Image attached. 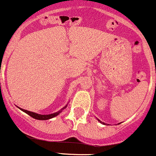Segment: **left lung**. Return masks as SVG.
<instances>
[{"label":"left lung","instance_id":"left-lung-1","mask_svg":"<svg viewBox=\"0 0 156 156\" xmlns=\"http://www.w3.org/2000/svg\"><path fill=\"white\" fill-rule=\"evenodd\" d=\"M97 119H98V121H100V122H101V124H103V125H107L106 123H104V122H102V121H100V120H99V119H98V118H97ZM118 125H119V124H118Z\"/></svg>","mask_w":156,"mask_h":156}]
</instances>
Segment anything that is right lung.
Wrapping results in <instances>:
<instances>
[{"mask_svg":"<svg viewBox=\"0 0 156 156\" xmlns=\"http://www.w3.org/2000/svg\"><path fill=\"white\" fill-rule=\"evenodd\" d=\"M67 105H68V104H67L65 107H63V108H62V109L60 110V111H57V112H55V113H53V114H37V113L31 112V111H27V110L22 109V108H20L19 107H18V106H17V107H18V108H19L21 111H22L23 112H25V113H26L27 114H28V115H29V116H31V118H35V119H37V120H41V121H44V120H48V119H51V118L56 117L57 115H58V114H60V113L62 112V111H63L64 109H66V108L67 107Z\"/></svg>","mask_w":156,"mask_h":156,"instance_id":"add662e5","label":"right lung"}]
</instances>
